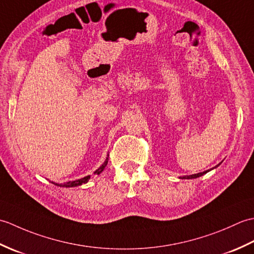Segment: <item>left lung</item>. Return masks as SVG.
<instances>
[{"instance_id": "left-lung-1", "label": "left lung", "mask_w": 254, "mask_h": 254, "mask_svg": "<svg viewBox=\"0 0 254 254\" xmlns=\"http://www.w3.org/2000/svg\"><path fill=\"white\" fill-rule=\"evenodd\" d=\"M207 172V170L206 171H203V172H199V174H195V175H191V176H183V177H181V179H195V178H197V177H201V176H203L204 174H206Z\"/></svg>"}]
</instances>
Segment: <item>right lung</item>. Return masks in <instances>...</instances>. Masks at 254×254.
<instances>
[{"label": "right lung", "mask_w": 254, "mask_h": 254, "mask_svg": "<svg viewBox=\"0 0 254 254\" xmlns=\"http://www.w3.org/2000/svg\"><path fill=\"white\" fill-rule=\"evenodd\" d=\"M108 157H109V156H108ZM108 157H107V159L105 160V163L102 164V165L99 167V168L95 171V174H96V175H99V174H101V171L105 169V167H106V166H107V164H108ZM89 178H90V176H87V177H84V178H82V179H79V180L68 181V182H66V183H63V185H58V183H56V185H57V186H60V187H64V188L77 187V186L83 185V183H86V182H87Z\"/></svg>", "instance_id": "obj_1"}]
</instances>
